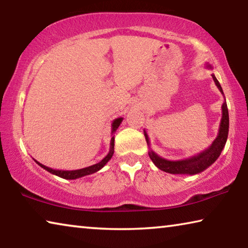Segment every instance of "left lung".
Returning <instances> with one entry per match:
<instances>
[{
  "label": "left lung",
  "instance_id": "1",
  "mask_svg": "<svg viewBox=\"0 0 248 248\" xmlns=\"http://www.w3.org/2000/svg\"><path fill=\"white\" fill-rule=\"evenodd\" d=\"M205 68L212 69V66L209 63H205ZM213 81H215L216 85L219 91L223 94V90L220 85L219 81H217L216 75L211 74ZM225 98V97H224ZM229 110H228V105L224 99V103L222 105V118L219 127V132L217 136L212 142L211 145L208 149H205L202 152L198 153L195 156H191L189 158L180 159V161H170L164 157H161L157 155L154 151L150 148L149 151V156L152 159L154 165L163 171L170 174H183V175H196L199 174L204 170H207L209 166H211L215 163L217 157L220 156L222 150L225 146L226 140H228V134H229ZM144 137L146 140V143L150 146V139L146 131L144 130Z\"/></svg>",
  "mask_w": 248,
  "mask_h": 248
}]
</instances>
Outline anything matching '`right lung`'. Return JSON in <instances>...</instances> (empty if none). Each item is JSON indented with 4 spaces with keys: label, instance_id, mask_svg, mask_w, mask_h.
I'll return each mask as SVG.
<instances>
[{
    "label": "right lung",
    "instance_id": "add662e5",
    "mask_svg": "<svg viewBox=\"0 0 248 248\" xmlns=\"http://www.w3.org/2000/svg\"><path fill=\"white\" fill-rule=\"evenodd\" d=\"M123 120H124L123 117H119V118H116L114 121H112V124H111V136H112V138H111V140H110V148H109L108 154L99 163H96V164L91 165L89 167H84V169H81V170H61L50 169V167L46 166L44 164H41V163H39V162H37L36 159H35V162L40 167H43L44 170L49 171V173H51V174L56 175V176H59V177L64 178V179H78V178L83 177V176H87V175L94 174V173H96V171H98L99 170H102L103 167L107 164L109 159L112 157V155H114V146H115V136H114V133L116 132V130L118 129L120 124L123 123Z\"/></svg>",
    "mask_w": 248,
    "mask_h": 248
}]
</instances>
